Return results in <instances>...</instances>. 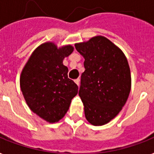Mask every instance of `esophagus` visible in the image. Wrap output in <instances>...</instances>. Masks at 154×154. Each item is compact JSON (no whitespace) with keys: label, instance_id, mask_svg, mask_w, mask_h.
I'll return each mask as SVG.
<instances>
[{"label":"esophagus","instance_id":"1","mask_svg":"<svg viewBox=\"0 0 154 154\" xmlns=\"http://www.w3.org/2000/svg\"><path fill=\"white\" fill-rule=\"evenodd\" d=\"M74 82H75V83L77 85H79V84H80V80L79 79H76Z\"/></svg>","mask_w":154,"mask_h":154}]
</instances>
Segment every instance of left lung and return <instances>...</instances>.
Listing matches in <instances>:
<instances>
[{
  "label": "left lung",
  "instance_id": "8db88e82",
  "mask_svg": "<svg viewBox=\"0 0 154 154\" xmlns=\"http://www.w3.org/2000/svg\"><path fill=\"white\" fill-rule=\"evenodd\" d=\"M85 58L80 97L87 121L102 125L114 118L126 102L131 76L125 56L109 40L101 36L75 45Z\"/></svg>",
  "mask_w": 154,
  "mask_h": 154
}]
</instances>
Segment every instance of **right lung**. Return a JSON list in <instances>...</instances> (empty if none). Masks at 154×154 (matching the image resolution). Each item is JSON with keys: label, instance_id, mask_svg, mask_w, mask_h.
I'll return each instance as SVG.
<instances>
[{"label": "right lung", "instance_id": "add662e5", "mask_svg": "<svg viewBox=\"0 0 154 154\" xmlns=\"http://www.w3.org/2000/svg\"><path fill=\"white\" fill-rule=\"evenodd\" d=\"M73 51L71 45L57 49L45 43L35 49L20 75V89L30 109L47 122L53 123L67 112L78 86L68 77L63 65L65 57Z\"/></svg>", "mask_w": 154, "mask_h": 154}]
</instances>
